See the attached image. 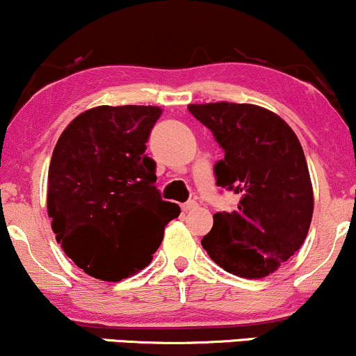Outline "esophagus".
Wrapping results in <instances>:
<instances>
[{
	"label": "esophagus",
	"mask_w": 356,
	"mask_h": 356,
	"mask_svg": "<svg viewBox=\"0 0 356 356\" xmlns=\"http://www.w3.org/2000/svg\"><path fill=\"white\" fill-rule=\"evenodd\" d=\"M196 207H198V203L191 200V202H186V203L181 204V210H183V211H190V210H195Z\"/></svg>",
	"instance_id": "obj_1"
}]
</instances>
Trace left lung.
I'll return each mask as SVG.
<instances>
[{"instance_id": "obj_1", "label": "left lung", "mask_w": 356, "mask_h": 356, "mask_svg": "<svg viewBox=\"0 0 356 356\" xmlns=\"http://www.w3.org/2000/svg\"><path fill=\"white\" fill-rule=\"evenodd\" d=\"M188 110L225 152L215 165L216 185L240 195L236 210L213 215L203 248L228 273L268 277L298 252L310 229L313 188L302 145L286 121L257 104Z\"/></svg>"}]
</instances>
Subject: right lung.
Returning <instances> with one entry per match:
<instances>
[{"instance_id":"right-lung-1","label":"right lung","mask_w":356,"mask_h":356,"mask_svg":"<svg viewBox=\"0 0 356 356\" xmlns=\"http://www.w3.org/2000/svg\"><path fill=\"white\" fill-rule=\"evenodd\" d=\"M158 106H96L78 115L53 149L48 215L78 268L103 282L143 270L179 207L163 202L146 141Z\"/></svg>"}]
</instances>
